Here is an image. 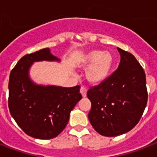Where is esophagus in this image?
Listing matches in <instances>:
<instances>
[{"label": "esophagus", "mask_w": 157, "mask_h": 157, "mask_svg": "<svg viewBox=\"0 0 157 157\" xmlns=\"http://www.w3.org/2000/svg\"><path fill=\"white\" fill-rule=\"evenodd\" d=\"M81 94L82 95L83 98H85L86 97V94H87V89L84 86H81Z\"/></svg>", "instance_id": "1"}]
</instances>
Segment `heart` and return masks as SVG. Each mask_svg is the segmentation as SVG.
<instances>
[{"label":"heart","instance_id":"b5f03b06","mask_svg":"<svg viewBox=\"0 0 157 157\" xmlns=\"http://www.w3.org/2000/svg\"><path fill=\"white\" fill-rule=\"evenodd\" d=\"M84 65L90 67L86 77L92 83H100L105 80L111 71L114 59L111 54L102 51H92L84 58Z\"/></svg>","mask_w":157,"mask_h":157}]
</instances>
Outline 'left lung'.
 Masks as SVG:
<instances>
[{"instance_id":"8db88e82","label":"left lung","mask_w":157,"mask_h":157,"mask_svg":"<svg viewBox=\"0 0 157 157\" xmlns=\"http://www.w3.org/2000/svg\"><path fill=\"white\" fill-rule=\"evenodd\" d=\"M121 60L117 70L87 92L91 101L89 119L100 135L113 137L136 127L147 102L144 68L132 53L118 48Z\"/></svg>"}]
</instances>
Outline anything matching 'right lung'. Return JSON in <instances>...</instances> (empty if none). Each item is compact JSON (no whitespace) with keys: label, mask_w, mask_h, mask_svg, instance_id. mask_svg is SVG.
Listing matches in <instances>:
<instances>
[{"label":"right lung","mask_w":157,"mask_h":157,"mask_svg":"<svg viewBox=\"0 0 157 157\" xmlns=\"http://www.w3.org/2000/svg\"><path fill=\"white\" fill-rule=\"evenodd\" d=\"M59 59L48 48L21 57L11 70L8 105L15 122L26 135L40 140L56 137L65 128L70 112L82 98L80 85L65 88L37 85L28 72L34 62Z\"/></svg>","instance_id":"obj_1"}]
</instances>
